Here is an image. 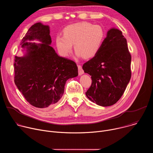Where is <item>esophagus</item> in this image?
Returning a JSON list of instances; mask_svg holds the SVG:
<instances>
[{"label":"esophagus","instance_id":"esophagus-1","mask_svg":"<svg viewBox=\"0 0 153 153\" xmlns=\"http://www.w3.org/2000/svg\"><path fill=\"white\" fill-rule=\"evenodd\" d=\"M77 67H78V73H79V75L83 74V69H82V68L81 65H78Z\"/></svg>","mask_w":153,"mask_h":153}]
</instances>
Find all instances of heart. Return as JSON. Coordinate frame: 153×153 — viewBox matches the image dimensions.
I'll use <instances>...</instances> for the list:
<instances>
[{
    "mask_svg": "<svg viewBox=\"0 0 153 153\" xmlns=\"http://www.w3.org/2000/svg\"><path fill=\"white\" fill-rule=\"evenodd\" d=\"M105 37V33L101 26L80 22L65 28L63 36L56 37V43L60 54L63 57L70 55L74 44L77 56L90 59L99 53Z\"/></svg>",
    "mask_w": 153,
    "mask_h": 153,
    "instance_id": "b5f03b06",
    "label": "heart"
}]
</instances>
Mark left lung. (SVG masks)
Masks as SVG:
<instances>
[{
	"mask_svg": "<svg viewBox=\"0 0 153 153\" xmlns=\"http://www.w3.org/2000/svg\"><path fill=\"white\" fill-rule=\"evenodd\" d=\"M131 56L126 39L118 29L111 28L99 53L83 65L92 83L85 93L91 102L102 106L115 104L122 97L131 76Z\"/></svg>",
	"mask_w": 153,
	"mask_h": 153,
	"instance_id": "left-lung-1",
	"label": "left lung"
}]
</instances>
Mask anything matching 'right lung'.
Returning a JSON list of instances; mask_svg holds the SVG:
<instances>
[{
  "label": "right lung",
  "instance_id": "right-lung-1",
  "mask_svg": "<svg viewBox=\"0 0 153 153\" xmlns=\"http://www.w3.org/2000/svg\"><path fill=\"white\" fill-rule=\"evenodd\" d=\"M34 39L42 43L26 42ZM51 43L49 27L40 22L34 24L20 44L27 48V54L15 56L14 62L17 88L29 103L39 108L55 105L63 94L67 80L78 75L76 63L59 56Z\"/></svg>",
  "mask_w": 153,
  "mask_h": 153
}]
</instances>
